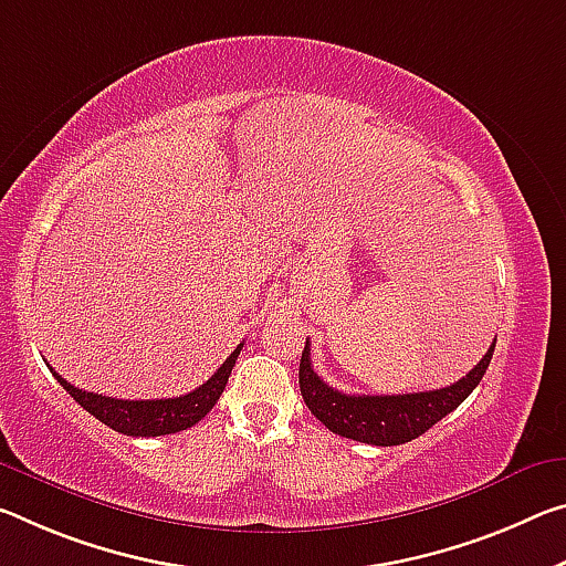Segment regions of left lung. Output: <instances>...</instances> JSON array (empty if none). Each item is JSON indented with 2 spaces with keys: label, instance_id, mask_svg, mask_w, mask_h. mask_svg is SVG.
Masks as SVG:
<instances>
[{
  "label": "left lung",
  "instance_id": "1",
  "mask_svg": "<svg viewBox=\"0 0 566 566\" xmlns=\"http://www.w3.org/2000/svg\"><path fill=\"white\" fill-rule=\"evenodd\" d=\"M493 347H496V339L479 365L448 388L402 392V396H347L329 388L315 373L307 339L300 360V390L312 416L322 420V426H327L332 433L370 446H400L423 436L428 428H433L471 396L486 373Z\"/></svg>",
  "mask_w": 566,
  "mask_h": 566
}]
</instances>
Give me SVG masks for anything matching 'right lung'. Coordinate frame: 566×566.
Instances as JSON below:
<instances>
[{"label": "right lung", "instance_id": "add662e5", "mask_svg": "<svg viewBox=\"0 0 566 566\" xmlns=\"http://www.w3.org/2000/svg\"><path fill=\"white\" fill-rule=\"evenodd\" d=\"M241 347H244V343L237 345L234 353L227 357V363H223L219 370L201 385V388L186 392L181 398H160V400L107 398V396H97V392L80 390L62 378L60 373L52 370V367L50 370L62 388L75 398V402H80V406H83L90 416L101 420V423L118 430L123 436L150 438V436L178 433V430H186L199 423L206 412L217 406L223 388H227L231 367L237 365Z\"/></svg>", "mask_w": 566, "mask_h": 566}]
</instances>
